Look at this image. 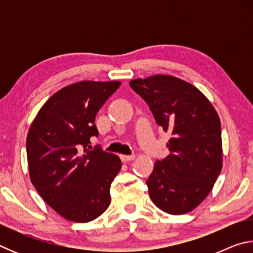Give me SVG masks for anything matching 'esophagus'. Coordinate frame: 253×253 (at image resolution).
Listing matches in <instances>:
<instances>
[{
    "label": "esophagus",
    "mask_w": 253,
    "mask_h": 253,
    "mask_svg": "<svg viewBox=\"0 0 253 253\" xmlns=\"http://www.w3.org/2000/svg\"><path fill=\"white\" fill-rule=\"evenodd\" d=\"M121 158L123 162H129V161H132L135 158V155H121Z\"/></svg>",
    "instance_id": "esophagus-1"
}]
</instances>
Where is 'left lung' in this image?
I'll return each mask as SVG.
<instances>
[{
  "label": "left lung",
  "mask_w": 253,
  "mask_h": 253,
  "mask_svg": "<svg viewBox=\"0 0 253 253\" xmlns=\"http://www.w3.org/2000/svg\"><path fill=\"white\" fill-rule=\"evenodd\" d=\"M147 102L157 125L172 134L169 154L147 179L153 203L169 214H185L204 201L222 169L219 115L193 84L168 75L129 83Z\"/></svg>",
  "instance_id": "obj_1"
}]
</instances>
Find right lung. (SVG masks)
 <instances>
[{"mask_svg": "<svg viewBox=\"0 0 253 253\" xmlns=\"http://www.w3.org/2000/svg\"><path fill=\"white\" fill-rule=\"evenodd\" d=\"M121 81H80L53 93L27 136L30 179L44 202L66 220L85 223L110 204L111 182L122 169L117 155L90 149L96 115Z\"/></svg>", "mask_w": 253, "mask_h": 253, "instance_id": "obj_1", "label": "right lung"}]
</instances>
